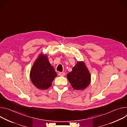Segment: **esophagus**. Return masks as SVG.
Here are the masks:
<instances>
[{"label":"esophagus","instance_id":"1","mask_svg":"<svg viewBox=\"0 0 127 127\" xmlns=\"http://www.w3.org/2000/svg\"><path fill=\"white\" fill-rule=\"evenodd\" d=\"M65 75V72H59V75L61 76H64Z\"/></svg>","mask_w":127,"mask_h":127}]
</instances>
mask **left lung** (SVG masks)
Masks as SVG:
<instances>
[{
  "label": "left lung",
  "instance_id": "obj_1",
  "mask_svg": "<svg viewBox=\"0 0 127 127\" xmlns=\"http://www.w3.org/2000/svg\"><path fill=\"white\" fill-rule=\"evenodd\" d=\"M67 79L74 89H85L90 82V74L83 62H77L71 72L67 75Z\"/></svg>",
  "mask_w": 127,
  "mask_h": 127
}]
</instances>
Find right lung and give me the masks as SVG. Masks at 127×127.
<instances>
[{"mask_svg": "<svg viewBox=\"0 0 127 127\" xmlns=\"http://www.w3.org/2000/svg\"><path fill=\"white\" fill-rule=\"evenodd\" d=\"M57 73L50 64L47 55L41 54L31 69L30 78L33 84L40 89H47L51 85Z\"/></svg>", "mask_w": 127, "mask_h": 127, "instance_id": "right-lung-1", "label": "right lung"}]
</instances>
